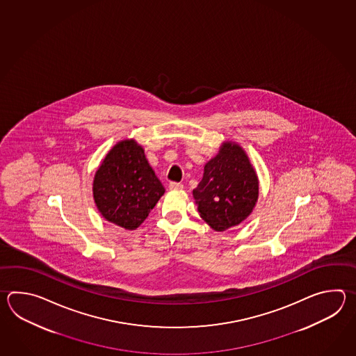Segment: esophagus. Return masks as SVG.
Instances as JSON below:
<instances>
[{"instance_id":"obj_1","label":"esophagus","mask_w":356,"mask_h":356,"mask_svg":"<svg viewBox=\"0 0 356 356\" xmlns=\"http://www.w3.org/2000/svg\"><path fill=\"white\" fill-rule=\"evenodd\" d=\"M169 189H183V184L181 183H177V181H170L169 183Z\"/></svg>"}]
</instances>
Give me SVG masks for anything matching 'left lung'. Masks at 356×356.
<instances>
[{
	"label": "left lung",
	"mask_w": 356,
	"mask_h": 356,
	"mask_svg": "<svg viewBox=\"0 0 356 356\" xmlns=\"http://www.w3.org/2000/svg\"><path fill=\"white\" fill-rule=\"evenodd\" d=\"M259 181L250 156L241 145L224 141L204 168L193 189L200 216L216 232L236 227L257 204Z\"/></svg>",
	"instance_id": "obj_1"
}]
</instances>
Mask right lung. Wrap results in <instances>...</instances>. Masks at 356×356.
Here are the masks:
<instances>
[{
	"label": "right lung",
	"mask_w": 356,
	"mask_h": 356,
	"mask_svg": "<svg viewBox=\"0 0 356 356\" xmlns=\"http://www.w3.org/2000/svg\"><path fill=\"white\" fill-rule=\"evenodd\" d=\"M165 189L135 138L121 140L106 152L92 181L100 215L126 230L140 227Z\"/></svg>",
	"instance_id": "obj_1"
}]
</instances>
